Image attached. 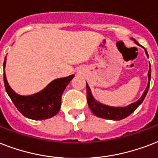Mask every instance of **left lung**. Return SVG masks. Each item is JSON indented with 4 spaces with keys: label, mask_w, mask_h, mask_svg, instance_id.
<instances>
[{
    "label": "left lung",
    "mask_w": 158,
    "mask_h": 158,
    "mask_svg": "<svg viewBox=\"0 0 158 158\" xmlns=\"http://www.w3.org/2000/svg\"><path fill=\"white\" fill-rule=\"evenodd\" d=\"M132 40H134L136 44H138L139 46H141L136 40H134V39H132ZM144 51H145L147 57H148V52H147V50L145 48H144ZM148 83L146 89L144 90L143 94L142 95L139 101H137L136 102L130 104V105L127 106H123V107H114V106H106V105L98 102L93 97L90 87L86 83V98H87V103L88 106H89V108L90 109L91 112L95 115H96L97 117H100V118H106V119H111V120L116 121L120 120V119H123V118L128 117L141 105L142 102L143 101L144 98H145V96H146L147 93L148 91L150 80H151V65H150V63H149V70L148 73Z\"/></svg>",
    "instance_id": "left-lung-1"
}]
</instances>
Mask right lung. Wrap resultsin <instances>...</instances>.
I'll return each instance as SVG.
<instances>
[{
	"mask_svg": "<svg viewBox=\"0 0 158 158\" xmlns=\"http://www.w3.org/2000/svg\"><path fill=\"white\" fill-rule=\"evenodd\" d=\"M6 64V57L3 64L5 88L12 102L23 115L30 119L40 120L52 118L58 113L62 93L75 76L55 79L40 92L30 96H21L15 92L9 85L5 73Z\"/></svg>",
	"mask_w": 158,
	"mask_h": 158,
	"instance_id": "right-lung-1",
	"label": "right lung"
}]
</instances>
